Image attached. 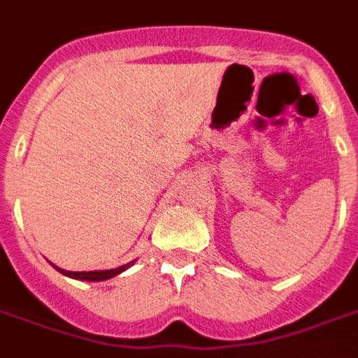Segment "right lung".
<instances>
[{
  "instance_id": "obj_1",
  "label": "right lung",
  "mask_w": 358,
  "mask_h": 358,
  "mask_svg": "<svg viewBox=\"0 0 358 358\" xmlns=\"http://www.w3.org/2000/svg\"><path fill=\"white\" fill-rule=\"evenodd\" d=\"M132 263L124 264V266H118V268L113 270H92V272H71V270H63L57 268L61 274H65V276L76 278V280H86V282H101V280H109V278L117 276L120 274L122 270H126Z\"/></svg>"
}]
</instances>
